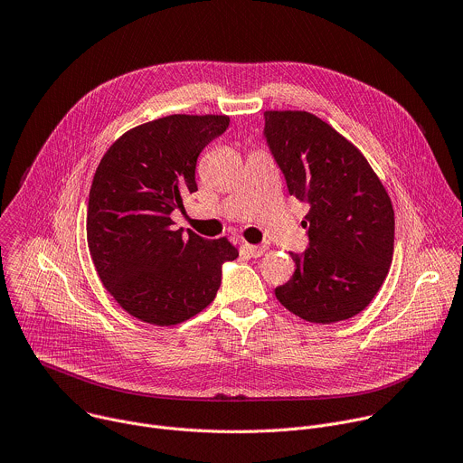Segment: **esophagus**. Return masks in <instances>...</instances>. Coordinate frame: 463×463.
<instances>
[{"label": "esophagus", "mask_w": 463, "mask_h": 463, "mask_svg": "<svg viewBox=\"0 0 463 463\" xmlns=\"http://www.w3.org/2000/svg\"><path fill=\"white\" fill-rule=\"evenodd\" d=\"M242 248L250 257H260L266 251V246H255V244H244Z\"/></svg>", "instance_id": "obj_1"}]
</instances>
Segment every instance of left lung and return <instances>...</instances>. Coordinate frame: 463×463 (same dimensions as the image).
<instances>
[{"label": "left lung", "instance_id": "8db88e82", "mask_svg": "<svg viewBox=\"0 0 463 463\" xmlns=\"http://www.w3.org/2000/svg\"><path fill=\"white\" fill-rule=\"evenodd\" d=\"M264 137L290 195L308 204L296 271L275 298L298 317L330 325L364 310L394 253L391 197L363 153L307 111H266Z\"/></svg>", "mask_w": 463, "mask_h": 463}]
</instances>
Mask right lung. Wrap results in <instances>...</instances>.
<instances>
[{"label":"right lung","mask_w":463,"mask_h":463,"mask_svg":"<svg viewBox=\"0 0 463 463\" xmlns=\"http://www.w3.org/2000/svg\"><path fill=\"white\" fill-rule=\"evenodd\" d=\"M226 115H169L124 133L102 156L87 204V244L100 281L133 317L173 326L203 312L221 266L239 257L226 239L173 230V210L197 192L201 151Z\"/></svg>","instance_id":"add662e5"}]
</instances>
